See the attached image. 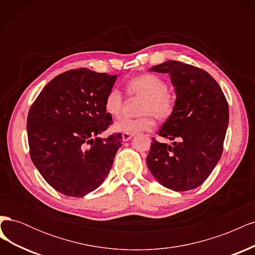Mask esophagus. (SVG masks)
I'll return each instance as SVG.
<instances>
[{
  "instance_id": "esophagus-1",
  "label": "esophagus",
  "mask_w": 255,
  "mask_h": 255,
  "mask_svg": "<svg viewBox=\"0 0 255 255\" xmlns=\"http://www.w3.org/2000/svg\"><path fill=\"white\" fill-rule=\"evenodd\" d=\"M132 137H133V134H127V133H123V134H122V139H123V141H128V140H129Z\"/></svg>"
}]
</instances>
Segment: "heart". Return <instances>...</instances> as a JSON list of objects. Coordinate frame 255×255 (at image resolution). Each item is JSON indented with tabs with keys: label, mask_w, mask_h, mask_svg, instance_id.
<instances>
[{
	"label": "heart",
	"mask_w": 255,
	"mask_h": 255,
	"mask_svg": "<svg viewBox=\"0 0 255 255\" xmlns=\"http://www.w3.org/2000/svg\"><path fill=\"white\" fill-rule=\"evenodd\" d=\"M127 92L129 96L143 98L140 106V115L138 119H123L115 123L116 132L136 134L151 130L154 127V119L167 121L171 118L175 110V100L168 91L167 82L159 75L144 73L130 79L127 83ZM123 97L117 88H112L105 97L104 110L113 118L121 115Z\"/></svg>",
	"instance_id": "heart-1"
}]
</instances>
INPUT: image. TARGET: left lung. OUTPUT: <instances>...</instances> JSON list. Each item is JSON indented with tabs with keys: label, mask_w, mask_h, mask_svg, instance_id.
<instances>
[{
	"label": "left lung",
	"mask_w": 255,
	"mask_h": 255,
	"mask_svg": "<svg viewBox=\"0 0 255 255\" xmlns=\"http://www.w3.org/2000/svg\"><path fill=\"white\" fill-rule=\"evenodd\" d=\"M150 71L168 73L175 87V110L158 135L172 144L152 139L146 165L155 179L174 191L200 186L219 161L229 125L227 99L211 74L176 60Z\"/></svg>",
	"instance_id": "left-lung-1"
}]
</instances>
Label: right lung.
<instances>
[{"label":"right lung","mask_w":255,"mask_h":255,"mask_svg":"<svg viewBox=\"0 0 255 255\" xmlns=\"http://www.w3.org/2000/svg\"><path fill=\"white\" fill-rule=\"evenodd\" d=\"M117 75L86 68L57 75L41 90L27 116L33 164L49 185L69 197H84L109 174L122 137L98 135L112 117L104 100Z\"/></svg>","instance_id":"obj_1"}]
</instances>
